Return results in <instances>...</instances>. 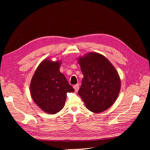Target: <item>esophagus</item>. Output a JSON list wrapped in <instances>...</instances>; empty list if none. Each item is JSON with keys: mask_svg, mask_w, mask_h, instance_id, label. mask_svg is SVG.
<instances>
[{"mask_svg": "<svg viewBox=\"0 0 150 150\" xmlns=\"http://www.w3.org/2000/svg\"><path fill=\"white\" fill-rule=\"evenodd\" d=\"M74 88L75 92H77L78 91V90H79V85H78V84H76V85L74 86Z\"/></svg>", "mask_w": 150, "mask_h": 150, "instance_id": "1", "label": "esophagus"}]
</instances>
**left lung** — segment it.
I'll use <instances>...</instances> for the list:
<instances>
[{
    "instance_id": "obj_1",
    "label": "left lung",
    "mask_w": 150,
    "mask_h": 150,
    "mask_svg": "<svg viewBox=\"0 0 150 150\" xmlns=\"http://www.w3.org/2000/svg\"><path fill=\"white\" fill-rule=\"evenodd\" d=\"M83 75L78 95L86 108L99 113L111 107L121 88V80L114 66L105 56L89 52L78 58Z\"/></svg>"
}]
</instances>
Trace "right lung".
Returning a JSON list of instances; mask_svg holds the SVG:
<instances>
[{
  "instance_id": "obj_1",
  "label": "right lung",
  "mask_w": 150,
  "mask_h": 150,
  "mask_svg": "<svg viewBox=\"0 0 150 150\" xmlns=\"http://www.w3.org/2000/svg\"><path fill=\"white\" fill-rule=\"evenodd\" d=\"M61 61L49 58L41 61L31 78L30 90L35 103L42 111L55 114L64 106L67 92L75 90L59 71Z\"/></svg>"
}]
</instances>
